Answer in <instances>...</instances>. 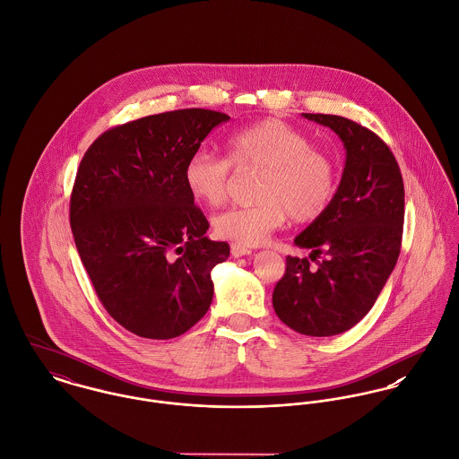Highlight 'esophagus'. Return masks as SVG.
Returning a JSON list of instances; mask_svg holds the SVG:
<instances>
[{"mask_svg":"<svg viewBox=\"0 0 459 459\" xmlns=\"http://www.w3.org/2000/svg\"><path fill=\"white\" fill-rule=\"evenodd\" d=\"M230 252L234 256H245V255L252 254V248H248V247H243V245H238V243H232V247H230Z\"/></svg>","mask_w":459,"mask_h":459,"instance_id":"obj_1","label":"esophagus"}]
</instances>
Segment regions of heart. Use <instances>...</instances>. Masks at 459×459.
Listing matches in <instances>:
<instances>
[{"instance_id":"1","label":"heart","mask_w":459,"mask_h":459,"mask_svg":"<svg viewBox=\"0 0 459 459\" xmlns=\"http://www.w3.org/2000/svg\"><path fill=\"white\" fill-rule=\"evenodd\" d=\"M229 158L199 150L185 165L190 195L209 205L223 204L239 170L256 169L262 176L248 207H230L212 220L214 232L243 247H255L290 216L296 223L318 220L338 190V165L325 152L311 148L309 137L281 119H264L227 139Z\"/></svg>"}]
</instances>
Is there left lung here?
Listing matches in <instances>:
<instances>
[{
    "mask_svg": "<svg viewBox=\"0 0 459 459\" xmlns=\"http://www.w3.org/2000/svg\"><path fill=\"white\" fill-rule=\"evenodd\" d=\"M331 128L347 152L340 186L327 211L294 239L326 258L287 256L273 292L278 318L306 336H334L373 307L402 248L405 188L398 161L371 130L342 116L303 114Z\"/></svg>",
    "mask_w": 459,
    "mask_h": 459,
    "instance_id": "1",
    "label": "left lung"
}]
</instances>
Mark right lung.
<instances>
[{
    "label": "right lung",
    "instance_id": "right-lung-1",
    "mask_svg": "<svg viewBox=\"0 0 459 459\" xmlns=\"http://www.w3.org/2000/svg\"><path fill=\"white\" fill-rule=\"evenodd\" d=\"M230 117L181 108L110 128L84 154L70 199L77 252L108 315L130 333L169 340L212 301L211 271L229 258L185 185V165Z\"/></svg>",
    "mask_w": 459,
    "mask_h": 459
}]
</instances>
